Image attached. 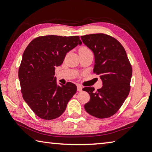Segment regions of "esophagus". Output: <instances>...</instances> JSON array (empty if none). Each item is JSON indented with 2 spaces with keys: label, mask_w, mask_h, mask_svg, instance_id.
<instances>
[{
  "label": "esophagus",
  "mask_w": 152,
  "mask_h": 152,
  "mask_svg": "<svg viewBox=\"0 0 152 152\" xmlns=\"http://www.w3.org/2000/svg\"><path fill=\"white\" fill-rule=\"evenodd\" d=\"M77 91L79 92H81L82 91V87L80 85L77 86Z\"/></svg>",
  "instance_id": "1"
}]
</instances>
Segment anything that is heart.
<instances>
[{
    "label": "heart",
    "mask_w": 152,
    "mask_h": 152,
    "mask_svg": "<svg viewBox=\"0 0 152 152\" xmlns=\"http://www.w3.org/2000/svg\"><path fill=\"white\" fill-rule=\"evenodd\" d=\"M80 50H88V49L86 48H82L80 49Z\"/></svg>",
    "instance_id": "b5f03b06"
}]
</instances>
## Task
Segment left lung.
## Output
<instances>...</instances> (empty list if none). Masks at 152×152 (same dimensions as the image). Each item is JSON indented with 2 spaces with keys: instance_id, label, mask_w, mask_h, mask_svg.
<instances>
[{
  "instance_id": "left-lung-1",
  "label": "left lung",
  "mask_w": 152,
  "mask_h": 152,
  "mask_svg": "<svg viewBox=\"0 0 152 152\" xmlns=\"http://www.w3.org/2000/svg\"><path fill=\"white\" fill-rule=\"evenodd\" d=\"M80 37L94 53L93 71L102 82V88L97 91L91 86L82 89L91 96L84 109L99 119L109 117L117 112L129 93L132 66L124 48L111 36L97 33Z\"/></svg>"
}]
</instances>
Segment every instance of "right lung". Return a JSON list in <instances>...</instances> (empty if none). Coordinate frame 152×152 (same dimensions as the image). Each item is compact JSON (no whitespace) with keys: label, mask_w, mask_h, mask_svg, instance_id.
Listing matches in <instances>:
<instances>
[{"label":"right lung","mask_w":152,"mask_h":152,"mask_svg":"<svg viewBox=\"0 0 152 152\" xmlns=\"http://www.w3.org/2000/svg\"><path fill=\"white\" fill-rule=\"evenodd\" d=\"M82 44L78 36H41L29 43L23 54L19 79L23 97L38 117L54 119L65 111L77 91L72 82L57 84L56 67L66 53Z\"/></svg>","instance_id":"right-lung-1"}]
</instances>
